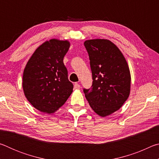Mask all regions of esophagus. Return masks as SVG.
<instances>
[{
    "label": "esophagus",
    "mask_w": 159,
    "mask_h": 159,
    "mask_svg": "<svg viewBox=\"0 0 159 159\" xmlns=\"http://www.w3.org/2000/svg\"><path fill=\"white\" fill-rule=\"evenodd\" d=\"M80 87V86L79 83H74V88H75V89H79Z\"/></svg>",
    "instance_id": "1"
}]
</instances>
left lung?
I'll return each instance as SVG.
<instances>
[{
	"label": "left lung",
	"mask_w": 159,
	"mask_h": 159,
	"mask_svg": "<svg viewBox=\"0 0 159 159\" xmlns=\"http://www.w3.org/2000/svg\"><path fill=\"white\" fill-rule=\"evenodd\" d=\"M93 75L91 90L83 89L90 106L105 117L123 106L130 92V69L118 48L107 39L84 42Z\"/></svg>",
	"instance_id": "left-lung-1"
}]
</instances>
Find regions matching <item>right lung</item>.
I'll use <instances>...</instances> for the list:
<instances>
[{"label": "right lung", "mask_w": 159, "mask_h": 159, "mask_svg": "<svg viewBox=\"0 0 159 159\" xmlns=\"http://www.w3.org/2000/svg\"><path fill=\"white\" fill-rule=\"evenodd\" d=\"M68 41L50 39L35 50L24 70L25 95L39 111L53 114L65 103L73 92L63 62L68 52Z\"/></svg>", "instance_id": "add662e5"}]
</instances>
